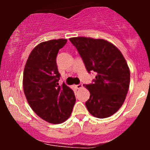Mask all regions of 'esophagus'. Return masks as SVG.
Listing matches in <instances>:
<instances>
[{
	"mask_svg": "<svg viewBox=\"0 0 150 150\" xmlns=\"http://www.w3.org/2000/svg\"><path fill=\"white\" fill-rule=\"evenodd\" d=\"M75 87H76V88L77 89H80L82 88V87H83V85H82V83H80V84H79V85H77L76 86H75Z\"/></svg>",
	"mask_w": 150,
	"mask_h": 150,
	"instance_id": "34e87169",
	"label": "esophagus"
}]
</instances>
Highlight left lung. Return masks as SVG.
<instances>
[{
  "mask_svg": "<svg viewBox=\"0 0 150 150\" xmlns=\"http://www.w3.org/2000/svg\"><path fill=\"white\" fill-rule=\"evenodd\" d=\"M70 41L76 47L88 73H97L93 83L84 86L90 97L85 105L93 116H112L124 102L130 85L128 65L120 50L102 39L77 37Z\"/></svg>",
  "mask_w": 150,
  "mask_h": 150,
  "instance_id": "1",
  "label": "left lung"
}]
</instances>
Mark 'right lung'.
Wrapping results in <instances>:
<instances>
[{"mask_svg":"<svg viewBox=\"0 0 150 150\" xmlns=\"http://www.w3.org/2000/svg\"><path fill=\"white\" fill-rule=\"evenodd\" d=\"M67 39L40 43L29 56L23 73V89L30 107L43 120L53 124L70 116L75 104L73 91L63 84L58 86L56 56Z\"/></svg>","mask_w":150,"mask_h":150,"instance_id":"obj_1","label":"right lung"}]
</instances>
